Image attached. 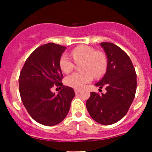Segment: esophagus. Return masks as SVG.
Returning <instances> with one entry per match:
<instances>
[{
    "label": "esophagus",
    "mask_w": 152,
    "mask_h": 152,
    "mask_svg": "<svg viewBox=\"0 0 152 152\" xmlns=\"http://www.w3.org/2000/svg\"><path fill=\"white\" fill-rule=\"evenodd\" d=\"M74 92H75V93H76V94H78L79 92H80V89H74Z\"/></svg>",
    "instance_id": "obj_1"
}]
</instances>
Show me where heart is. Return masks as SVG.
I'll return each mask as SVG.
<instances>
[{
  "mask_svg": "<svg viewBox=\"0 0 152 152\" xmlns=\"http://www.w3.org/2000/svg\"><path fill=\"white\" fill-rule=\"evenodd\" d=\"M71 55L76 62L83 61L81 69L67 76L65 84L75 89H81L93 79L94 75L100 77L105 73L107 68V58L104 54L97 52L94 48L80 46L75 48ZM60 67L65 73H69L74 68V63L67 54H63L60 60Z\"/></svg>",
  "mask_w": 152,
  "mask_h": 152,
  "instance_id": "obj_1",
  "label": "heart"
}]
</instances>
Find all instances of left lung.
<instances>
[{
    "label": "left lung",
    "mask_w": 152,
    "mask_h": 152,
    "mask_svg": "<svg viewBox=\"0 0 152 152\" xmlns=\"http://www.w3.org/2000/svg\"><path fill=\"white\" fill-rule=\"evenodd\" d=\"M107 57V68L103 77L95 84L105 87L101 95L90 92L86 103L91 117L99 124L110 125L127 114L135 97L137 76L129 56L112 43H100Z\"/></svg>",
    "instance_id": "8db88e82"
}]
</instances>
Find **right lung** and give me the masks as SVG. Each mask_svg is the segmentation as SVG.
<instances>
[{"mask_svg": "<svg viewBox=\"0 0 152 152\" xmlns=\"http://www.w3.org/2000/svg\"><path fill=\"white\" fill-rule=\"evenodd\" d=\"M66 47L49 43L30 55L20 72V93L23 105L35 121L46 126L59 124L68 114L75 96L73 88L63 85L60 60ZM56 84L57 94L50 89Z\"/></svg>", "mask_w": 152, "mask_h": 152, "instance_id": "1", "label": "right lung"}]
</instances>
